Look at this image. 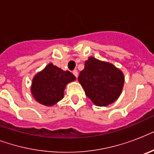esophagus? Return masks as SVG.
Returning a JSON list of instances; mask_svg holds the SVG:
<instances>
[{"label":"esophagus","instance_id":"1","mask_svg":"<svg viewBox=\"0 0 154 154\" xmlns=\"http://www.w3.org/2000/svg\"><path fill=\"white\" fill-rule=\"evenodd\" d=\"M72 73H73V75H74L75 77H77V76H78V72H77V69L73 70V71H72Z\"/></svg>","mask_w":154,"mask_h":154}]
</instances>
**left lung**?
Here are the masks:
<instances>
[{"label": "left lung", "mask_w": 154, "mask_h": 154, "mask_svg": "<svg viewBox=\"0 0 154 154\" xmlns=\"http://www.w3.org/2000/svg\"><path fill=\"white\" fill-rule=\"evenodd\" d=\"M78 82L94 105L106 106L120 97L125 77L122 70L111 63L89 57L80 72Z\"/></svg>", "instance_id": "obj_1"}]
</instances>
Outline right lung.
Segmentation results:
<instances>
[{
  "instance_id": "add662e5",
  "label": "right lung",
  "mask_w": 154,
  "mask_h": 154,
  "mask_svg": "<svg viewBox=\"0 0 154 154\" xmlns=\"http://www.w3.org/2000/svg\"><path fill=\"white\" fill-rule=\"evenodd\" d=\"M76 77L69 71H64L53 63H49L35 75L31 85V94L40 104L53 106L64 97L67 84Z\"/></svg>"
}]
</instances>
